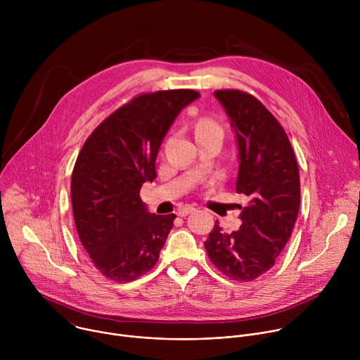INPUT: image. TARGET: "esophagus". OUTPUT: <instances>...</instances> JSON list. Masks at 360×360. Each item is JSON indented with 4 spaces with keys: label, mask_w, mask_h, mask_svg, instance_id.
<instances>
[{
    "label": "esophagus",
    "mask_w": 360,
    "mask_h": 360,
    "mask_svg": "<svg viewBox=\"0 0 360 360\" xmlns=\"http://www.w3.org/2000/svg\"><path fill=\"white\" fill-rule=\"evenodd\" d=\"M192 211H195V208H193V207H184V208H181V210L178 211V217L184 218V217L189 215Z\"/></svg>",
    "instance_id": "1"
}]
</instances>
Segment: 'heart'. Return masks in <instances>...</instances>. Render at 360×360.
<instances>
[{
    "mask_svg": "<svg viewBox=\"0 0 360 360\" xmlns=\"http://www.w3.org/2000/svg\"><path fill=\"white\" fill-rule=\"evenodd\" d=\"M196 135H205V134H218L222 135V127L212 118H200L196 122Z\"/></svg>",
    "mask_w": 360,
    "mask_h": 360,
    "instance_id": "obj_1",
    "label": "heart"
}]
</instances>
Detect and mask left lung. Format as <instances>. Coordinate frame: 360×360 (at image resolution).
<instances>
[{
  "mask_svg": "<svg viewBox=\"0 0 360 360\" xmlns=\"http://www.w3.org/2000/svg\"><path fill=\"white\" fill-rule=\"evenodd\" d=\"M214 94L236 134V192L249 203L239 207V231L224 232L217 221L203 245L225 276L250 282L275 265L290 238L300 205L299 168L285 129L258 98L239 89Z\"/></svg>",
  "mask_w": 360,
  "mask_h": 360,
  "instance_id": "left-lung-1",
  "label": "left lung"
}]
</instances>
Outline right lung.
<instances>
[{
	"mask_svg": "<svg viewBox=\"0 0 360 360\" xmlns=\"http://www.w3.org/2000/svg\"><path fill=\"white\" fill-rule=\"evenodd\" d=\"M198 96L193 89L141 94L102 121L78 153L71 178L75 228L94 266L111 281H135L158 262L176 217L149 214L139 191L157 178L162 139Z\"/></svg>",
	"mask_w": 360,
	"mask_h": 360,
	"instance_id": "right-lung-1",
	"label": "right lung"
}]
</instances>
